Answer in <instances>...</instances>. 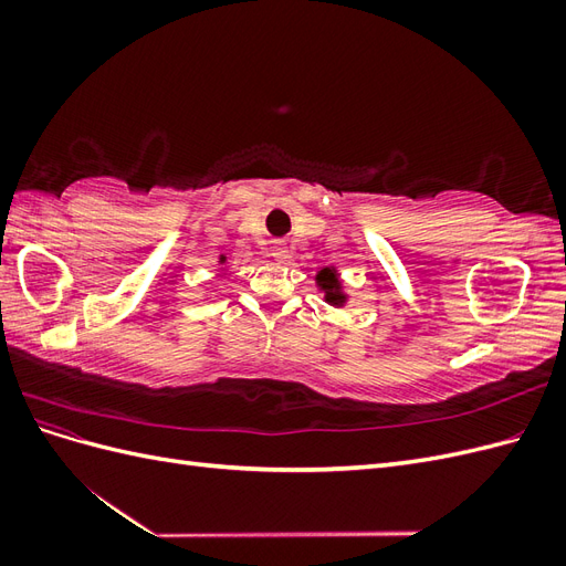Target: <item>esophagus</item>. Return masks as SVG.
<instances>
[{
	"label": "esophagus",
	"instance_id": "esophagus-1",
	"mask_svg": "<svg viewBox=\"0 0 566 566\" xmlns=\"http://www.w3.org/2000/svg\"><path fill=\"white\" fill-rule=\"evenodd\" d=\"M271 254L276 256L279 262H287V245H285V243H273V248H271Z\"/></svg>",
	"mask_w": 566,
	"mask_h": 566
}]
</instances>
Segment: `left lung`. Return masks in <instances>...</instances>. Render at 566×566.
Segmentation results:
<instances>
[{
    "instance_id": "obj_1",
    "label": "left lung",
    "mask_w": 566,
    "mask_h": 566,
    "mask_svg": "<svg viewBox=\"0 0 566 566\" xmlns=\"http://www.w3.org/2000/svg\"><path fill=\"white\" fill-rule=\"evenodd\" d=\"M316 285L318 290H323V300L331 306H345L347 295H345V287H342L339 273L335 266H323L316 273Z\"/></svg>"
}]
</instances>
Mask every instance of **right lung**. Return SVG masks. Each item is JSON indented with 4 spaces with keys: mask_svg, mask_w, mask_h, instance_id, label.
Wrapping results in <instances>:
<instances>
[{
    "mask_svg": "<svg viewBox=\"0 0 566 566\" xmlns=\"http://www.w3.org/2000/svg\"><path fill=\"white\" fill-rule=\"evenodd\" d=\"M219 264H227V256H224V254H221V256H219Z\"/></svg>",
    "mask_w": 566,
    "mask_h": 566,
    "instance_id": "1",
    "label": "right lung"
}]
</instances>
